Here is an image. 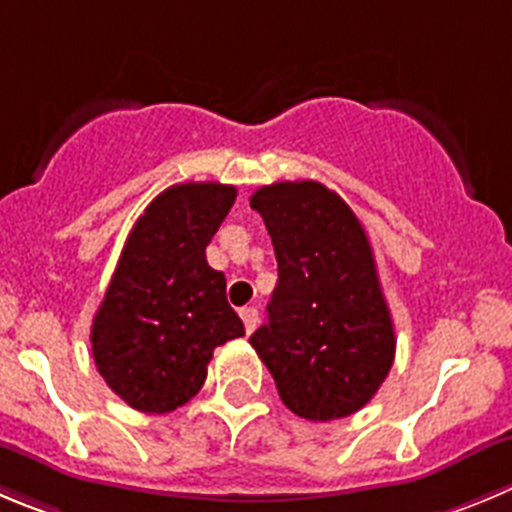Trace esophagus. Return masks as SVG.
<instances>
[{"instance_id": "1", "label": "esophagus", "mask_w": 512, "mask_h": 512, "mask_svg": "<svg viewBox=\"0 0 512 512\" xmlns=\"http://www.w3.org/2000/svg\"><path fill=\"white\" fill-rule=\"evenodd\" d=\"M240 315H242V323H245V331L247 333L255 331L257 323H260V313H257L255 308H242Z\"/></svg>"}]
</instances>
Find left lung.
<instances>
[{"mask_svg": "<svg viewBox=\"0 0 512 512\" xmlns=\"http://www.w3.org/2000/svg\"><path fill=\"white\" fill-rule=\"evenodd\" d=\"M250 207L278 257V285L252 348L290 412L310 422L348 417L379 391L396 351L369 237L318 181L260 186Z\"/></svg>", "mask_w": 512, "mask_h": 512, "instance_id": "left-lung-1", "label": "left lung"}]
</instances>
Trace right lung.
I'll return each instance as SVG.
<instances>
[{"label": "right lung", "instance_id": "obj_1", "mask_svg": "<svg viewBox=\"0 0 512 512\" xmlns=\"http://www.w3.org/2000/svg\"><path fill=\"white\" fill-rule=\"evenodd\" d=\"M237 189L176 184L138 217L93 318L95 366L128 407L174 412L202 389L212 351L245 336L207 245Z\"/></svg>", "mask_w": 512, "mask_h": 512}]
</instances>
